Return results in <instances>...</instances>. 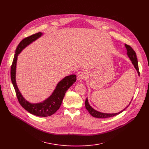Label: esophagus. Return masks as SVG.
Returning a JSON list of instances; mask_svg holds the SVG:
<instances>
[{
    "label": "esophagus",
    "mask_w": 149,
    "mask_h": 149,
    "mask_svg": "<svg viewBox=\"0 0 149 149\" xmlns=\"http://www.w3.org/2000/svg\"><path fill=\"white\" fill-rule=\"evenodd\" d=\"M88 77V73L86 71H80L78 73L77 79L78 80L86 79Z\"/></svg>",
    "instance_id": "obj_1"
}]
</instances>
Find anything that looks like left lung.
<instances>
[{"label":"left lung","instance_id":"left-lung-1","mask_svg":"<svg viewBox=\"0 0 149 149\" xmlns=\"http://www.w3.org/2000/svg\"><path fill=\"white\" fill-rule=\"evenodd\" d=\"M125 47L127 49V54L128 55V56L129 57V58L130 59L133 65H134L135 69L137 70V72L138 73V75H140V72H139V65H138V61H137V56H136V54L134 52V51L132 49V48L128 45L127 44H125ZM132 100L130 101V102L129 104V105L127 106V107L124 109L123 110H121V111H120L119 113H113V114H110V113H103L100 111H98L95 110H94L93 108L91 107V106L89 104L88 101V98H87L86 100V101H85V105H86V109L88 110V111L89 112V113L94 117H96V118H109V117H111L115 116H117L119 114H120L121 113H122L123 111H124L127 107H129V105L130 104Z\"/></svg>","mask_w":149,"mask_h":149}]
</instances>
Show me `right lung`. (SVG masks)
I'll return each instance as SVG.
<instances>
[{
    "mask_svg": "<svg viewBox=\"0 0 149 149\" xmlns=\"http://www.w3.org/2000/svg\"><path fill=\"white\" fill-rule=\"evenodd\" d=\"M42 35H43L42 33L38 32L25 38L20 42L16 48L11 66L10 77L17 100L22 107L29 113L35 116L39 117H48L55 113L59 109L65 93L76 81L77 77L75 75L72 74L63 78L58 82L51 96L43 102L34 104L31 103L24 98L17 88L16 82V69L17 56L24 48L40 38Z\"/></svg>",
    "mask_w": 149,
    "mask_h": 149,
    "instance_id": "add662e5",
    "label": "right lung"
}]
</instances>
